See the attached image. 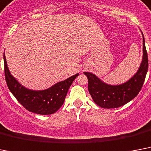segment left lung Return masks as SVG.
Segmentation results:
<instances>
[{
	"instance_id": "left-lung-1",
	"label": "left lung",
	"mask_w": 151,
	"mask_h": 151,
	"mask_svg": "<svg viewBox=\"0 0 151 151\" xmlns=\"http://www.w3.org/2000/svg\"><path fill=\"white\" fill-rule=\"evenodd\" d=\"M143 60L138 71L124 84L110 85L101 81L95 74L84 72L88 80L89 93L97 105L104 109L118 108L128 103L139 94L148 70V56L143 35Z\"/></svg>"
}]
</instances>
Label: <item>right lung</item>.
<instances>
[{"label":"right lung","mask_w":151,"mask_h":151,"mask_svg":"<svg viewBox=\"0 0 151 151\" xmlns=\"http://www.w3.org/2000/svg\"><path fill=\"white\" fill-rule=\"evenodd\" d=\"M4 62L5 80L10 91L24 109L40 115H50L56 112L63 105L68 89L79 75V73H77L46 90H29L18 83L11 74L4 54Z\"/></svg>","instance_id":"right-lung-1"}]
</instances>
